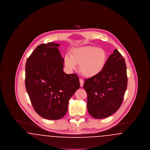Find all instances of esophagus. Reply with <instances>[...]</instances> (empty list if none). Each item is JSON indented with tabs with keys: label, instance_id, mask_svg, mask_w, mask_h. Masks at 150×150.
<instances>
[{
	"label": "esophagus",
	"instance_id": "esophagus-1",
	"mask_svg": "<svg viewBox=\"0 0 150 150\" xmlns=\"http://www.w3.org/2000/svg\"><path fill=\"white\" fill-rule=\"evenodd\" d=\"M79 81H80V86H83L84 85V80L81 79H80L79 80Z\"/></svg>",
	"mask_w": 150,
	"mask_h": 150
}]
</instances>
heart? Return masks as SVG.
Instances as JSON below:
<instances>
[{"mask_svg":"<svg viewBox=\"0 0 150 150\" xmlns=\"http://www.w3.org/2000/svg\"><path fill=\"white\" fill-rule=\"evenodd\" d=\"M107 59V53L103 49L88 45L74 48L70 56L64 57V64L70 70L75 69L79 64L80 72L86 77L92 78L103 70Z\"/></svg>","mask_w":150,"mask_h":150,"instance_id":"1","label":"heart"}]
</instances>
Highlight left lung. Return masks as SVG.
Here are the masks:
<instances>
[{
	"label": "left lung",
	"mask_w": 150,
	"mask_h": 150,
	"mask_svg": "<svg viewBox=\"0 0 150 150\" xmlns=\"http://www.w3.org/2000/svg\"><path fill=\"white\" fill-rule=\"evenodd\" d=\"M127 83L125 59L115 49L108 58L103 70L85 80L83 86L87 93L89 114L98 119L114 114L121 106Z\"/></svg>",
	"instance_id": "1"
}]
</instances>
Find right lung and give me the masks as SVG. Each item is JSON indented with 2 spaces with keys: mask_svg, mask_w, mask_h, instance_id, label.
I'll use <instances>...</instances> for the list:
<instances>
[{
  "mask_svg": "<svg viewBox=\"0 0 150 150\" xmlns=\"http://www.w3.org/2000/svg\"><path fill=\"white\" fill-rule=\"evenodd\" d=\"M54 43L38 45L27 59L25 86L36 113L58 120L67 112L69 101L80 87L76 74L64 71V59Z\"/></svg>",
  "mask_w": 150,
  "mask_h": 150,
  "instance_id": "1",
  "label": "right lung"
}]
</instances>
